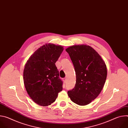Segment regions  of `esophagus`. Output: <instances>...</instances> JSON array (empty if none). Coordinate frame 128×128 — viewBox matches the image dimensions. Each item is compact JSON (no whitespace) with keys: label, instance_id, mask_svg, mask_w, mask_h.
Instances as JSON below:
<instances>
[{"label":"esophagus","instance_id":"34e87169","mask_svg":"<svg viewBox=\"0 0 128 128\" xmlns=\"http://www.w3.org/2000/svg\"><path fill=\"white\" fill-rule=\"evenodd\" d=\"M63 81H64L65 82H66V80H67V78H63Z\"/></svg>","mask_w":128,"mask_h":128}]
</instances>
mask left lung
Wrapping results in <instances>:
<instances>
[{
	"instance_id": "8db88e82",
	"label": "left lung",
	"mask_w": 128,
	"mask_h": 128,
	"mask_svg": "<svg viewBox=\"0 0 128 128\" xmlns=\"http://www.w3.org/2000/svg\"><path fill=\"white\" fill-rule=\"evenodd\" d=\"M74 67L76 83L74 88L68 91L72 102L86 105L99 95L107 77L104 61L92 48L76 45L66 49Z\"/></svg>"
}]
</instances>
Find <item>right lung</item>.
<instances>
[{
	"mask_svg": "<svg viewBox=\"0 0 128 128\" xmlns=\"http://www.w3.org/2000/svg\"><path fill=\"white\" fill-rule=\"evenodd\" d=\"M63 48L46 44L36 50L25 64L23 78L27 92L33 101L48 106L56 100L62 90L63 82L55 63Z\"/></svg>",
	"mask_w": 128,
	"mask_h": 128,
	"instance_id": "1",
	"label": "right lung"
}]
</instances>
